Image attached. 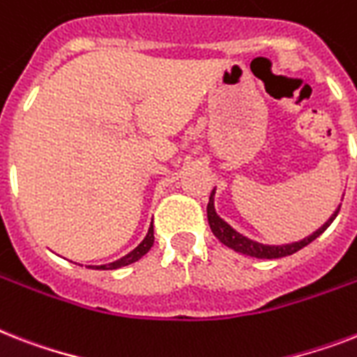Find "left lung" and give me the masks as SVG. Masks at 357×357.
Returning a JSON list of instances; mask_svg holds the SVG:
<instances>
[{
    "label": "left lung",
    "mask_w": 357,
    "mask_h": 357,
    "mask_svg": "<svg viewBox=\"0 0 357 357\" xmlns=\"http://www.w3.org/2000/svg\"><path fill=\"white\" fill-rule=\"evenodd\" d=\"M339 207H341V205H339ZM339 207L335 208V213L332 214V216L324 222V225H321L315 233H312L310 236H306V238L299 240V242H291V244H282V245L260 244V242H255V240L248 238V236H244V234H240L238 231H234V229L231 227L225 220L220 218L218 214H216V211H214V190L211 192V198H208V204H207V220L214 236H216V238H218L224 245L234 249L236 253L248 255V257H255V259H282V257L297 253L299 249L306 248V245L312 244L317 236H321V234L326 231V227H328V225L335 220V216H337L339 213Z\"/></svg>",
    "instance_id": "8db88e82"
}]
</instances>
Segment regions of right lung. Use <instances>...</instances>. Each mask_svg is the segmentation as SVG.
<instances>
[{"mask_svg": "<svg viewBox=\"0 0 357 357\" xmlns=\"http://www.w3.org/2000/svg\"><path fill=\"white\" fill-rule=\"evenodd\" d=\"M153 245V225H150L149 233L144 236V240L137 248L130 251L128 255H124L123 259L115 260V262H109V264H102V266H89V268H95V269H117V268H123V266H128V264L137 262L139 259H143L144 255L149 253L150 248Z\"/></svg>", "mask_w": 357, "mask_h": 357, "instance_id": "add662e5", "label": "right lung"}]
</instances>
